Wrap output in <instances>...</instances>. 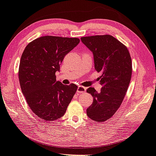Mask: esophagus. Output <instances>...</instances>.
Here are the masks:
<instances>
[{"label": "esophagus", "instance_id": "34e87169", "mask_svg": "<svg viewBox=\"0 0 156 156\" xmlns=\"http://www.w3.org/2000/svg\"><path fill=\"white\" fill-rule=\"evenodd\" d=\"M86 88L85 87H83V86H78L77 88V90H76V93H78V94H81V93H83L86 92Z\"/></svg>", "mask_w": 156, "mask_h": 156}]
</instances>
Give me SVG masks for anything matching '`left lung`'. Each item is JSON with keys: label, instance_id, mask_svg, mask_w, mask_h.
<instances>
[{"label": "left lung", "instance_id": "1", "mask_svg": "<svg viewBox=\"0 0 156 156\" xmlns=\"http://www.w3.org/2000/svg\"><path fill=\"white\" fill-rule=\"evenodd\" d=\"M81 40L93 52L95 70L102 73L100 92L92 87L87 89L93 102L86 109L87 116L100 123L111 118L123 102L131 80V57L128 48L110 35L82 37Z\"/></svg>", "mask_w": 156, "mask_h": 156}]
</instances>
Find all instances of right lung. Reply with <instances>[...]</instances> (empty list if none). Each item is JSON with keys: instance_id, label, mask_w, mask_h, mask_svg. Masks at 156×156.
Wrapping results in <instances>:
<instances>
[{"instance_id": "1", "label": "right lung", "mask_w": 156, "mask_h": 156, "mask_svg": "<svg viewBox=\"0 0 156 156\" xmlns=\"http://www.w3.org/2000/svg\"><path fill=\"white\" fill-rule=\"evenodd\" d=\"M76 37L43 36L28 43L21 55L19 80L32 112L44 121H54L65 114L77 86L56 81V71L65 56L79 43Z\"/></svg>"}]
</instances>
